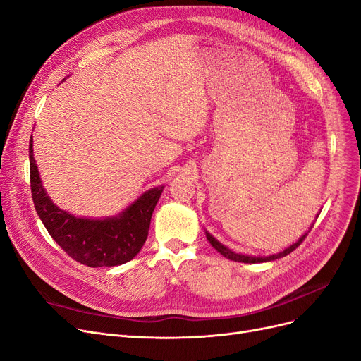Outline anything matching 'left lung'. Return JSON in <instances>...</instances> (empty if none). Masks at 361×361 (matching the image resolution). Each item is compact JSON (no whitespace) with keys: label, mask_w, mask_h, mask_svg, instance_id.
<instances>
[{"label":"left lung","mask_w":361,"mask_h":361,"mask_svg":"<svg viewBox=\"0 0 361 361\" xmlns=\"http://www.w3.org/2000/svg\"><path fill=\"white\" fill-rule=\"evenodd\" d=\"M310 231V230H308ZM308 231L304 234V236H301L300 239H298V242H295L293 245H290L289 247H286L283 252H279V254H274V255H270V257H249V255H242V254H236V252H233V250H230L228 247H226L223 243H219L214 236H211V234L208 233V231H205L207 233V239L209 240V243L218 250L219 254H221L223 257H226V258H228V259H231V261H238V262H249V264H255V262H267V261H274V259H279V258H281V257H286L288 254H290L292 250H295L298 246H300L302 242H304V239L307 238V234H308Z\"/></svg>","instance_id":"obj_1"}]
</instances>
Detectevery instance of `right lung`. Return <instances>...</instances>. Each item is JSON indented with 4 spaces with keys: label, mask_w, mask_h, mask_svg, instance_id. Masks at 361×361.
Returning a JSON list of instances; mask_svg holds the SVG:
<instances>
[{
    "label": "right lung",
    "mask_w": 361,
    "mask_h": 361,
    "mask_svg": "<svg viewBox=\"0 0 361 361\" xmlns=\"http://www.w3.org/2000/svg\"><path fill=\"white\" fill-rule=\"evenodd\" d=\"M32 147L30 135V192L38 216L57 245L71 258L88 267H114L133 259L147 239L152 214L164 185L147 190L116 216L103 219L75 216L56 207L47 195Z\"/></svg>",
    "instance_id": "right-lung-1"
}]
</instances>
